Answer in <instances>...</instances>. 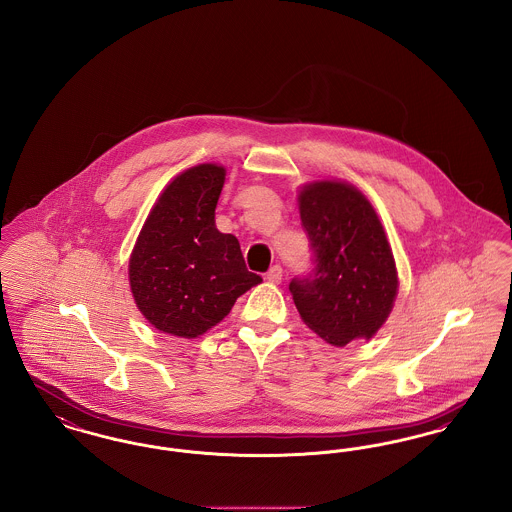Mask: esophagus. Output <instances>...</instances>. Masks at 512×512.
Here are the masks:
<instances>
[{"label": "esophagus", "instance_id": "1", "mask_svg": "<svg viewBox=\"0 0 512 512\" xmlns=\"http://www.w3.org/2000/svg\"><path fill=\"white\" fill-rule=\"evenodd\" d=\"M282 276H284V270H282L280 265L270 267V270L267 272V280L268 282H272V284H280V282H282Z\"/></svg>", "mask_w": 512, "mask_h": 512}]
</instances>
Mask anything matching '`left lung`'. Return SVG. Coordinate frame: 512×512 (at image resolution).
<instances>
[{
    "label": "left lung",
    "mask_w": 512,
    "mask_h": 512,
    "mask_svg": "<svg viewBox=\"0 0 512 512\" xmlns=\"http://www.w3.org/2000/svg\"><path fill=\"white\" fill-rule=\"evenodd\" d=\"M299 215L315 263L311 274L290 282L303 322L340 347L372 338L390 317L399 286L374 207L355 186L320 180L299 192Z\"/></svg>",
    "instance_id": "1"
}]
</instances>
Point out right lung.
<instances>
[{
	"mask_svg": "<svg viewBox=\"0 0 512 512\" xmlns=\"http://www.w3.org/2000/svg\"><path fill=\"white\" fill-rule=\"evenodd\" d=\"M224 167L203 163L178 174L151 209L130 255L134 301L157 330L197 338L263 282L245 267L240 242L222 234L215 209Z\"/></svg>",
	"mask_w": 512,
	"mask_h": 512,
	"instance_id": "obj_1",
	"label": "right lung"
}]
</instances>
